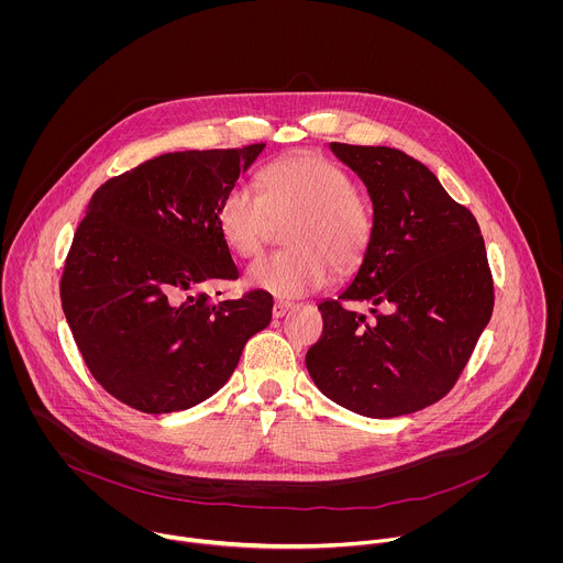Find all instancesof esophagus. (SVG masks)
Returning <instances> with one entry per match:
<instances>
[{
  "mask_svg": "<svg viewBox=\"0 0 563 563\" xmlns=\"http://www.w3.org/2000/svg\"><path fill=\"white\" fill-rule=\"evenodd\" d=\"M292 308V303H288V301H275V306H273V317L275 319H282V317H286V312Z\"/></svg>",
  "mask_w": 563,
  "mask_h": 563,
  "instance_id": "1",
  "label": "esophagus"
}]
</instances>
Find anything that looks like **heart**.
I'll return each instance as SVG.
<instances>
[{"label": "heart", "instance_id": "b5f03b06", "mask_svg": "<svg viewBox=\"0 0 563 563\" xmlns=\"http://www.w3.org/2000/svg\"><path fill=\"white\" fill-rule=\"evenodd\" d=\"M219 232L242 257L255 255L275 225H286L279 253L257 257L246 268L249 286L282 299L321 290L331 271L355 268L375 236L371 201L353 190V179L321 156H292L264 166L257 192L234 184L217 210Z\"/></svg>", "mask_w": 563, "mask_h": 563}]
</instances>
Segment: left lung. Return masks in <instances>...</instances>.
Wrapping results in <instances>:
<instances>
[{"label":"left lung","instance_id":"left-lung-1","mask_svg":"<svg viewBox=\"0 0 563 563\" xmlns=\"http://www.w3.org/2000/svg\"><path fill=\"white\" fill-rule=\"evenodd\" d=\"M329 147L364 181L375 236L355 279L319 306L322 335L306 364L322 395L355 413H411L449 395L492 317L482 230L422 162L393 147ZM364 300L373 322L345 308Z\"/></svg>","mask_w":563,"mask_h":563}]
</instances>
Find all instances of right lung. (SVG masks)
<instances>
[{
  "instance_id": "1",
  "label": "right lung",
  "mask_w": 563,
  "mask_h": 563,
  "mask_svg": "<svg viewBox=\"0 0 563 563\" xmlns=\"http://www.w3.org/2000/svg\"><path fill=\"white\" fill-rule=\"evenodd\" d=\"M262 150L164 154L95 190L60 301L84 364L117 401L168 413L210 399L246 340L271 322L264 290L217 303L199 292L208 282L239 279L217 210Z\"/></svg>"
}]
</instances>
